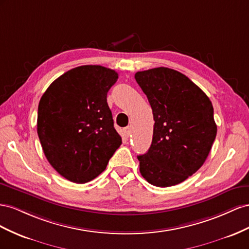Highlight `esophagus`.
Masks as SVG:
<instances>
[{
  "label": "esophagus",
  "mask_w": 249,
  "mask_h": 249,
  "mask_svg": "<svg viewBox=\"0 0 249 249\" xmlns=\"http://www.w3.org/2000/svg\"><path fill=\"white\" fill-rule=\"evenodd\" d=\"M123 133H124V136H125L126 138H129V136L131 134L130 127H126V128H124V129H123Z\"/></svg>",
  "instance_id": "obj_1"
}]
</instances>
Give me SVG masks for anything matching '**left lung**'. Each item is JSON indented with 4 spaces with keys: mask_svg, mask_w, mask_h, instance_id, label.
<instances>
[{
    "mask_svg": "<svg viewBox=\"0 0 249 249\" xmlns=\"http://www.w3.org/2000/svg\"><path fill=\"white\" fill-rule=\"evenodd\" d=\"M134 78L153 113V138L148 152L138 155L142 176L156 187L178 184L207 160L217 134L209 97L175 70L155 68Z\"/></svg>",
    "mask_w": 249,
    "mask_h": 249,
    "instance_id": "1",
    "label": "left lung"
}]
</instances>
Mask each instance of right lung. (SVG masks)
I'll return each mask as SVG.
<instances>
[{"instance_id": "add662e5", "label": "right lung", "mask_w": 249, "mask_h": 249, "mask_svg": "<svg viewBox=\"0 0 249 249\" xmlns=\"http://www.w3.org/2000/svg\"><path fill=\"white\" fill-rule=\"evenodd\" d=\"M117 79L118 73L107 68L77 67L53 81L40 98L37 133L42 150L70 181L96 178L122 144L106 99Z\"/></svg>"}]
</instances>
